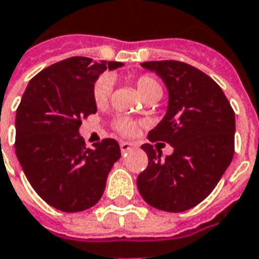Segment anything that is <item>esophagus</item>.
I'll use <instances>...</instances> for the list:
<instances>
[{"label": "esophagus", "mask_w": 259, "mask_h": 259, "mask_svg": "<svg viewBox=\"0 0 259 259\" xmlns=\"http://www.w3.org/2000/svg\"><path fill=\"white\" fill-rule=\"evenodd\" d=\"M120 148L121 153H126V152H130V150L133 149L134 144H131V142H121Z\"/></svg>", "instance_id": "1"}]
</instances>
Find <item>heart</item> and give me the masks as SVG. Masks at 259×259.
Segmentation results:
<instances>
[{"label": "heart", "instance_id": "1", "mask_svg": "<svg viewBox=\"0 0 259 259\" xmlns=\"http://www.w3.org/2000/svg\"><path fill=\"white\" fill-rule=\"evenodd\" d=\"M135 86L141 93V96L144 97L145 100H148L150 97H160L162 96V86L155 79L153 76L150 75H141L135 79ZM113 89V79L110 75H102L99 79L95 82L93 86V100L97 106L103 104L107 102L110 93ZM115 128L120 131V133L125 134V135H131L135 133L137 130V124L131 120H126V118H120V120L115 121Z\"/></svg>", "mask_w": 259, "mask_h": 259}]
</instances>
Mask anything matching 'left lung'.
<instances>
[{"instance_id": "obj_1", "label": "left lung", "mask_w": 259, "mask_h": 259, "mask_svg": "<svg viewBox=\"0 0 259 259\" xmlns=\"http://www.w3.org/2000/svg\"><path fill=\"white\" fill-rule=\"evenodd\" d=\"M142 67L162 78L168 92L167 111L149 131L150 142H167L173 153L150 144L148 167L137 179L139 194L150 206L184 212L213 191L234 155V111L210 76L181 61H148Z\"/></svg>"}]
</instances>
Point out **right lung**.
Returning a JSON list of instances; mask_svg holds the SVG:
<instances>
[{
	"instance_id": "1",
	"label": "right lung",
	"mask_w": 259,
	"mask_h": 259,
	"mask_svg": "<svg viewBox=\"0 0 259 259\" xmlns=\"http://www.w3.org/2000/svg\"><path fill=\"white\" fill-rule=\"evenodd\" d=\"M121 62L71 57L30 79L16 110L15 153L33 190L53 208L80 212L99 202L120 145L103 139L86 149L80 118L97 111L93 86Z\"/></svg>"
}]
</instances>
